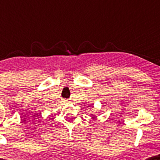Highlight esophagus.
Listing matches in <instances>:
<instances>
[{"mask_svg":"<svg viewBox=\"0 0 160 160\" xmlns=\"http://www.w3.org/2000/svg\"><path fill=\"white\" fill-rule=\"evenodd\" d=\"M65 101H66V100H64V102H65Z\"/></svg>","mask_w":160,"mask_h":160,"instance_id":"34e87169","label":"esophagus"}]
</instances>
